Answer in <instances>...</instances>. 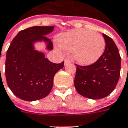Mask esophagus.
<instances>
[{
	"mask_svg": "<svg viewBox=\"0 0 128 128\" xmlns=\"http://www.w3.org/2000/svg\"><path fill=\"white\" fill-rule=\"evenodd\" d=\"M72 63V60L70 58H65V65H68L69 63Z\"/></svg>",
	"mask_w": 128,
	"mask_h": 128,
	"instance_id": "34e87169",
	"label": "esophagus"
}]
</instances>
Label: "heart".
<instances>
[{"instance_id":"1","label":"heart","mask_w":128,"mask_h":128,"mask_svg":"<svg viewBox=\"0 0 128 128\" xmlns=\"http://www.w3.org/2000/svg\"><path fill=\"white\" fill-rule=\"evenodd\" d=\"M62 49L73 50L75 60L83 65L96 63L104 53L106 43L101 34L86 29L74 30L58 36Z\"/></svg>"}]
</instances>
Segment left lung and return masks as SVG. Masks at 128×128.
Instances as JSON below:
<instances>
[{
	"instance_id": "obj_1",
	"label": "left lung",
	"mask_w": 128,
	"mask_h": 128,
	"mask_svg": "<svg viewBox=\"0 0 128 128\" xmlns=\"http://www.w3.org/2000/svg\"><path fill=\"white\" fill-rule=\"evenodd\" d=\"M106 43L101 57L87 66L76 65L74 86L79 94L93 100L102 99L110 94L120 76L121 56L113 40L103 34Z\"/></svg>"
}]
</instances>
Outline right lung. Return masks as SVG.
<instances>
[{"mask_svg":"<svg viewBox=\"0 0 128 128\" xmlns=\"http://www.w3.org/2000/svg\"><path fill=\"white\" fill-rule=\"evenodd\" d=\"M54 26H32L20 31L6 52L5 76L7 85L13 94L25 101H35L50 94L55 74L62 69L64 61L54 63L34 49V43L44 42L46 49H53L46 37Z\"/></svg>","mask_w":128,"mask_h":128,"instance_id":"1","label":"right lung"}]
</instances>
